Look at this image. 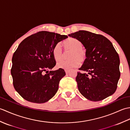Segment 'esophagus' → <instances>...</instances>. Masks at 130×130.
<instances>
[{
    "instance_id": "1",
    "label": "esophagus",
    "mask_w": 130,
    "mask_h": 130,
    "mask_svg": "<svg viewBox=\"0 0 130 130\" xmlns=\"http://www.w3.org/2000/svg\"><path fill=\"white\" fill-rule=\"evenodd\" d=\"M65 73H66V74H68L69 73V70H65Z\"/></svg>"
}]
</instances>
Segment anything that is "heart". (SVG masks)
Listing matches in <instances>:
<instances>
[{"mask_svg":"<svg viewBox=\"0 0 130 130\" xmlns=\"http://www.w3.org/2000/svg\"><path fill=\"white\" fill-rule=\"evenodd\" d=\"M66 50H71L70 58L68 60H61L57 63L58 68L70 70L77 67L80 64V61L84 62L87 59V54L83 49V45L80 41L76 39H68L63 42ZM52 55L54 59L59 61L63 57V52L59 43L56 44L52 50Z\"/></svg>","mask_w":130,"mask_h":130,"instance_id":"obj_1","label":"heart"}]
</instances>
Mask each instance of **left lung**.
<instances>
[{
	"label": "left lung",
	"instance_id": "left-lung-1",
	"mask_svg": "<svg viewBox=\"0 0 130 130\" xmlns=\"http://www.w3.org/2000/svg\"><path fill=\"white\" fill-rule=\"evenodd\" d=\"M69 36L80 41L86 49L87 59L79 70L76 81L85 98L100 101L112 95L120 78V57L108 39L101 35L79 31Z\"/></svg>",
	"mask_w": 130,
	"mask_h": 130
}]
</instances>
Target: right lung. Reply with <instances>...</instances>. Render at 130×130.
Returning a JSON list of instances; mask_svg holds the SVG:
<instances>
[{
  "mask_svg": "<svg viewBox=\"0 0 130 130\" xmlns=\"http://www.w3.org/2000/svg\"><path fill=\"white\" fill-rule=\"evenodd\" d=\"M68 37L41 31L19 44L13 55L11 75L14 89L23 98L33 103H43L55 95L60 80L66 74L62 69L51 70L56 65L52 50Z\"/></svg>",
  "mask_w": 130,
  "mask_h": 130,
  "instance_id": "1",
  "label": "right lung"
}]
</instances>
